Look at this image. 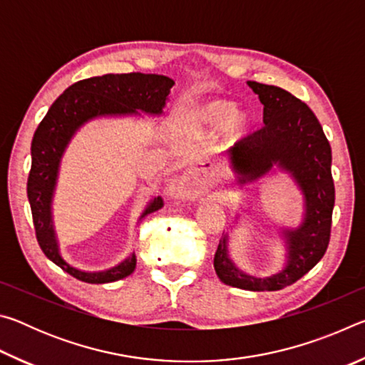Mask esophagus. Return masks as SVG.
<instances>
[{
    "mask_svg": "<svg viewBox=\"0 0 365 365\" xmlns=\"http://www.w3.org/2000/svg\"><path fill=\"white\" fill-rule=\"evenodd\" d=\"M202 185L205 183L196 170H187L170 182L168 195L172 197H195L200 195Z\"/></svg>",
    "mask_w": 365,
    "mask_h": 365,
    "instance_id": "1",
    "label": "esophagus"
}]
</instances>
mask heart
Returning a JSON list of instances; mask_svg holds the SVG:
<instances>
[{
    "label": "heart",
    "mask_w": 365,
    "mask_h": 365,
    "mask_svg": "<svg viewBox=\"0 0 365 365\" xmlns=\"http://www.w3.org/2000/svg\"><path fill=\"white\" fill-rule=\"evenodd\" d=\"M188 122L197 130L214 132L222 128L224 138L235 143L248 135L255 123V117L248 108L235 106L232 101L209 100L190 110Z\"/></svg>",
    "instance_id": "heart-1"
}]
</instances>
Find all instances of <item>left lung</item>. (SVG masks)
Here are the masks:
<instances>
[{
	"label": "left lung",
	"mask_w": 365,
	"mask_h": 365,
	"mask_svg": "<svg viewBox=\"0 0 365 365\" xmlns=\"http://www.w3.org/2000/svg\"><path fill=\"white\" fill-rule=\"evenodd\" d=\"M248 86L264 104L265 125L230 148L222 158L227 160L240 190L264 177L279 172L287 174L301 193L302 215L296 227L277 228L285 246V264L280 272L262 279L246 274L230 257L228 233L220 238L214 269L225 285L248 292H277L306 275L329 246L335 206L331 148L307 104L279 86L257 82H248ZM242 217V212H237L232 230Z\"/></svg>",
	"instance_id": "8db88e82"
}]
</instances>
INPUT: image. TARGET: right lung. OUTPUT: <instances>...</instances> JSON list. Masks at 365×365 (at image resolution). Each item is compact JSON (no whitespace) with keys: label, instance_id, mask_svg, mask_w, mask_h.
<instances>
[{"label":"right lung","instance_id":"right-lung-1","mask_svg":"<svg viewBox=\"0 0 365 365\" xmlns=\"http://www.w3.org/2000/svg\"><path fill=\"white\" fill-rule=\"evenodd\" d=\"M174 80L159 73H106L80 80L71 85L48 109L32 140V168L27 182V196L32 209L36 240L49 261L86 283H110L125 279L137 267V256L130 252L114 267L82 270L73 267L61 255L54 227L53 200L64 153L80 128L98 119H122L145 115L160 117L169 100ZM160 197H151L138 217L163 207Z\"/></svg>","mask_w":365,"mask_h":365}]
</instances>
